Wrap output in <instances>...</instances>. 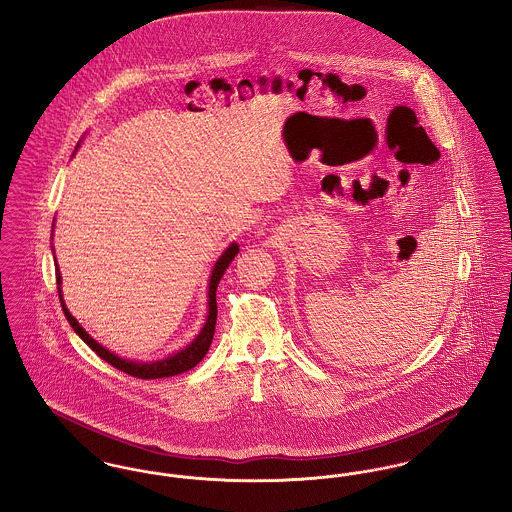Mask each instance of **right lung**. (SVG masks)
<instances>
[{
	"mask_svg": "<svg viewBox=\"0 0 512 512\" xmlns=\"http://www.w3.org/2000/svg\"><path fill=\"white\" fill-rule=\"evenodd\" d=\"M79 147V145H77ZM240 245L238 243H230V247L220 255V259L216 261L214 269H212L211 282H209V315H207V323L197 334V338L180 350L178 354L164 358L160 361H133L123 360L120 356H116L114 352L106 350L102 344H98L89 332L85 331L79 321L69 313V309L65 307V301L61 296V274L60 269H56V282H58V294H60L61 309L69 321V325L73 327V331L77 332L91 348L92 352H96L104 361H108L110 365H114L116 369H120L123 373L131 375V377H139V379H162V377H172L183 371H189L191 367H195L199 361L205 358V354L211 348L212 336H214V327H216V286L222 278V274L228 269V265L234 261V257L238 255Z\"/></svg>",
	"mask_w": 512,
	"mask_h": 512,
	"instance_id": "obj_1",
	"label": "right lung"
}]
</instances>
